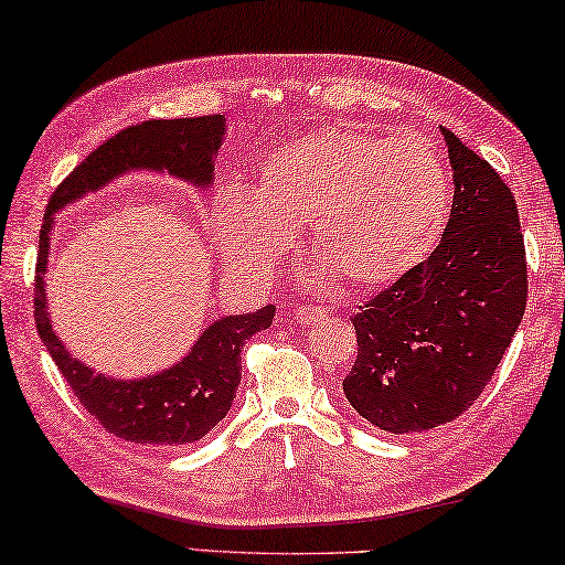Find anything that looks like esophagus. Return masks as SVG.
<instances>
[{
  "label": "esophagus",
  "instance_id": "esophagus-1",
  "mask_svg": "<svg viewBox=\"0 0 565 565\" xmlns=\"http://www.w3.org/2000/svg\"><path fill=\"white\" fill-rule=\"evenodd\" d=\"M292 315H295V320H298L300 324H305V328H308V324H312L315 320L322 318L324 310L322 308H312V305H298V308L292 310Z\"/></svg>",
  "mask_w": 565,
  "mask_h": 565
}]
</instances>
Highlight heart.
<instances>
[{"mask_svg":"<svg viewBox=\"0 0 565 565\" xmlns=\"http://www.w3.org/2000/svg\"><path fill=\"white\" fill-rule=\"evenodd\" d=\"M449 175L429 143L334 126L298 138L263 163L253 198L223 188L211 227L227 267L273 273L290 231L348 290H380L417 267L449 221Z\"/></svg>","mask_w":565,"mask_h":565,"instance_id":"obj_1","label":"heart"}]
</instances>
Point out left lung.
Returning a JSON list of instances; mask_svg holds the SVG:
<instances>
[{"label":"left lung","instance_id":"left-lung-1","mask_svg":"<svg viewBox=\"0 0 565 565\" xmlns=\"http://www.w3.org/2000/svg\"><path fill=\"white\" fill-rule=\"evenodd\" d=\"M454 201L434 253L352 315L358 360L344 397L390 434L461 417L487 390L526 310L519 207L489 161L449 128Z\"/></svg>","mask_w":565,"mask_h":565}]
</instances>
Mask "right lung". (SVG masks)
Returning a JSON list of instances; mask_svg holds the SVG:
<instances>
[{
	"instance_id": "add662e5",
	"label": "right lung",
	"mask_w": 565,
	"mask_h": 565,
	"mask_svg": "<svg viewBox=\"0 0 565 565\" xmlns=\"http://www.w3.org/2000/svg\"><path fill=\"white\" fill-rule=\"evenodd\" d=\"M225 116L171 118L143 121L118 131L114 138L88 153L46 203L44 225L39 233L34 275V320L36 332L72 387L82 407L118 439L153 447H181L203 439L221 422L235 399L241 384V352L255 332L267 330L275 318V305L250 315L221 318L207 328L171 370L143 380H111L94 374L66 352L49 322L44 270L49 257L52 215L66 203L111 181L131 168H153L185 178L205 188L213 181L215 153L223 143Z\"/></svg>"
}]
</instances>
